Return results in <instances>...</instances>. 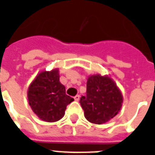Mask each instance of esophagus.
I'll return each mask as SVG.
<instances>
[{
    "instance_id": "34e87169",
    "label": "esophagus",
    "mask_w": 155,
    "mask_h": 155,
    "mask_svg": "<svg viewBox=\"0 0 155 155\" xmlns=\"http://www.w3.org/2000/svg\"><path fill=\"white\" fill-rule=\"evenodd\" d=\"M79 99H80V96H79V95H76V96L74 97V100L76 101H78Z\"/></svg>"
}]
</instances>
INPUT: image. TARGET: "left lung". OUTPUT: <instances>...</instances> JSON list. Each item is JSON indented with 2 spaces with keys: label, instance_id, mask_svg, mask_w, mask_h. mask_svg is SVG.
<instances>
[{
  "label": "left lung",
  "instance_id": "8db88e82",
  "mask_svg": "<svg viewBox=\"0 0 155 155\" xmlns=\"http://www.w3.org/2000/svg\"><path fill=\"white\" fill-rule=\"evenodd\" d=\"M122 101V95L116 83L110 78L100 75L89 77L87 94L80 98L86 119L98 125L116 116Z\"/></svg>",
  "mask_w": 155,
  "mask_h": 155
}]
</instances>
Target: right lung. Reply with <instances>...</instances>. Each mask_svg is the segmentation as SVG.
<instances>
[{
	"mask_svg": "<svg viewBox=\"0 0 155 155\" xmlns=\"http://www.w3.org/2000/svg\"><path fill=\"white\" fill-rule=\"evenodd\" d=\"M28 100L33 111L47 122H54L64 116L67 106L73 98L66 94L59 82L58 70L42 72L36 77L28 90Z\"/></svg>",
	"mask_w": 155,
	"mask_h": 155,
	"instance_id": "obj_1",
	"label": "right lung"
}]
</instances>
